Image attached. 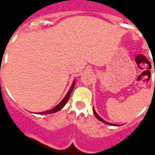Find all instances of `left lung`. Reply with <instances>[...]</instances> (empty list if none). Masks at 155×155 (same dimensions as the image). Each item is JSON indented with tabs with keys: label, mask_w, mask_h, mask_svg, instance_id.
<instances>
[{
	"label": "left lung",
	"mask_w": 155,
	"mask_h": 155,
	"mask_svg": "<svg viewBox=\"0 0 155 155\" xmlns=\"http://www.w3.org/2000/svg\"><path fill=\"white\" fill-rule=\"evenodd\" d=\"M93 113H94V115L96 116V117H97V119H98V120H101V121H102V122H104V124H107V125H117V126H119V125H115V124H112V123L107 122V121H106V120H104V119H102V118L101 117H100V116L98 115V114H97V113H96V111H95L94 108H93Z\"/></svg>",
	"instance_id": "left-lung-1"
}]
</instances>
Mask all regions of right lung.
<instances>
[{"mask_svg":"<svg viewBox=\"0 0 155 155\" xmlns=\"http://www.w3.org/2000/svg\"><path fill=\"white\" fill-rule=\"evenodd\" d=\"M75 80H74V81H73V83H72V84H71V86L70 89H69V91L68 92L67 95L65 96V97H64V98L62 100V101L58 104V105H56L54 108H51V109H50V110L45 111V112H41V113H38V114H51V113H56V112H58V111L61 110V109H62V108L64 107V105L66 104V103L68 102V99H69V97H70L71 93L73 88H74V86H75Z\"/></svg>","mask_w":155,"mask_h":155,"instance_id":"obj_1","label":"right lung"}]
</instances>
